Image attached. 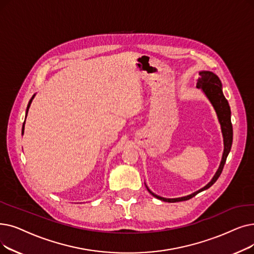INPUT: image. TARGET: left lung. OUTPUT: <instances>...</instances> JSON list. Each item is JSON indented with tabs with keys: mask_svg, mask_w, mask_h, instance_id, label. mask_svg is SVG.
I'll return each instance as SVG.
<instances>
[{
	"mask_svg": "<svg viewBox=\"0 0 254 254\" xmlns=\"http://www.w3.org/2000/svg\"><path fill=\"white\" fill-rule=\"evenodd\" d=\"M196 87L201 89L204 92V94L206 95V97L208 98V101L211 102V104L213 105L215 111L217 113L219 123H220V125H221V130H222L223 142H224V150H223L222 160H221L220 166H219L216 174L214 175V178L212 179V181L209 182L205 187H203L202 189L198 190L188 196L180 197V198H164V197L158 196L154 193H152L146 187L148 192L152 196L158 198V199H160V200L166 201V202H179V201L191 199L192 197H194L198 193H200L201 191H204V190L208 189L211 186H213L216 183V181L219 179L220 174L222 173L224 164L226 162L227 156H228V153L231 148V144H233V125H231V120H230V114H231L230 107L228 105V102L225 98V96L223 95L222 84H221V81H220V79L218 78V75H216L212 71H207V70L200 71L199 78H198V80H197Z\"/></svg>",
	"mask_w": 254,
	"mask_h": 254,
	"instance_id": "obj_1",
	"label": "left lung"
}]
</instances>
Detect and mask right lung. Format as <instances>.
I'll use <instances>...</instances> for the list:
<instances>
[{
    "label": "right lung",
    "mask_w": 254,
    "mask_h": 254,
    "mask_svg": "<svg viewBox=\"0 0 254 254\" xmlns=\"http://www.w3.org/2000/svg\"><path fill=\"white\" fill-rule=\"evenodd\" d=\"M34 96H35V94L32 96V98L30 100V102H29V104H28V107H27V112L26 113H28V111H29V108H30V105H31V103H32V101H33V98H34ZM26 117H27V114H26ZM24 127H25V121H24V126H23V128H21V134H24Z\"/></svg>",
    "instance_id": "1"
}]
</instances>
